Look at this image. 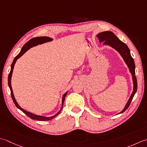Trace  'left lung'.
Returning a JSON list of instances; mask_svg holds the SVG:
<instances>
[{
    "instance_id": "1",
    "label": "left lung",
    "mask_w": 147,
    "mask_h": 147,
    "mask_svg": "<svg viewBox=\"0 0 147 147\" xmlns=\"http://www.w3.org/2000/svg\"><path fill=\"white\" fill-rule=\"evenodd\" d=\"M97 37H98L99 40V42H104L103 45H108L110 47L114 48L118 52L120 53V55L122 56L123 60H124L125 64L127 65V67L129 69L131 73L132 74V77H133V91L132 93L131 96L129 97L127 104L125 106L123 110L120 112V113H123L130 105L131 102L133 100V97L134 94H136L137 91V80L136 77L135 76V64L134 62V60L133 57L131 55L130 50L128 48V47L126 45L124 42L120 41V40L118 38V37L115 35V34L110 31H105L100 32L97 35Z\"/></svg>"
}]
</instances>
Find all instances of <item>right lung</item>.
Listing matches in <instances>:
<instances>
[{"mask_svg":"<svg viewBox=\"0 0 147 147\" xmlns=\"http://www.w3.org/2000/svg\"><path fill=\"white\" fill-rule=\"evenodd\" d=\"M53 40L52 38H51V37H46V36H42V37H34V38L31 39L30 40H29L27 42H26L25 44L24 45V47H22V48L21 49V51H20V52L18 53V55H17L14 59L13 60L12 64H11V71L9 74V76H8V85H9V87L10 88V90H11V97H12L13 102L14 103V105H16V106L18 109H20V110L22 111L25 114L27 115L28 117H29L30 118H31L33 120H39V121H47V120H50L53 119V118H55V117H57L58 115L60 113V112L61 111L62 109V106H63V104H64V100H65V97L66 96V95L67 94V92H65L64 95H63V97H62V108L60 109V110L57 113V114L55 115L52 116V117H44V116H41V115H35V114H33L30 113V112H28L27 111H26L24 109L22 108L20 106L18 105V102H16V100L14 98V94L13 92V89H12V87H11V76H12V74H13V69H14V64H15V63L16 62V60H18L20 57H22L23 55H24L26 51H27L28 50H29V49L32 47H36V46L38 45H41L43 44V43L45 42H49V41H51Z\"/></svg>","mask_w":147,"mask_h":147,"instance_id":"1","label":"right lung"}]
</instances>
